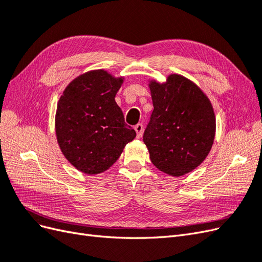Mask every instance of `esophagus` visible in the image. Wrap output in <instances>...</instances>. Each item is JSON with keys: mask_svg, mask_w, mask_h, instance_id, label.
Segmentation results:
<instances>
[{"mask_svg": "<svg viewBox=\"0 0 262 262\" xmlns=\"http://www.w3.org/2000/svg\"><path fill=\"white\" fill-rule=\"evenodd\" d=\"M134 130H136V132H137V137L141 138L142 137V133H143V130H144L143 124L138 123L137 125H134Z\"/></svg>", "mask_w": 262, "mask_h": 262, "instance_id": "34e87169", "label": "esophagus"}]
</instances>
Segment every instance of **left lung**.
<instances>
[{"instance_id": "obj_1", "label": "left lung", "mask_w": 262, "mask_h": 262, "mask_svg": "<svg viewBox=\"0 0 262 262\" xmlns=\"http://www.w3.org/2000/svg\"><path fill=\"white\" fill-rule=\"evenodd\" d=\"M153 113L143 141L154 166L184 176L208 156L215 137V115L209 98L188 78L171 74L166 83H149Z\"/></svg>"}]
</instances>
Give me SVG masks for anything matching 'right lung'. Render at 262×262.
Instances as JSON below:
<instances>
[{
    "instance_id": "right-lung-1",
    "label": "right lung",
    "mask_w": 262,
    "mask_h": 262,
    "mask_svg": "<svg viewBox=\"0 0 262 262\" xmlns=\"http://www.w3.org/2000/svg\"><path fill=\"white\" fill-rule=\"evenodd\" d=\"M123 83L104 70L71 82L60 97L55 133L63 155L75 168L95 175L107 170L136 138L115 100Z\"/></svg>"
}]
</instances>
